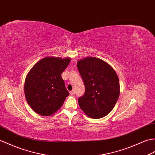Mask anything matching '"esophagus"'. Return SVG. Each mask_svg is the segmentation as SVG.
<instances>
[{
	"mask_svg": "<svg viewBox=\"0 0 155 155\" xmlns=\"http://www.w3.org/2000/svg\"><path fill=\"white\" fill-rule=\"evenodd\" d=\"M70 94L72 95V96L74 95V91H70Z\"/></svg>",
	"mask_w": 155,
	"mask_h": 155,
	"instance_id": "esophagus-1",
	"label": "esophagus"
}]
</instances>
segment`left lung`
Returning <instances> with one entry per match:
<instances>
[{
	"label": "left lung",
	"instance_id": "1",
	"mask_svg": "<svg viewBox=\"0 0 155 155\" xmlns=\"http://www.w3.org/2000/svg\"><path fill=\"white\" fill-rule=\"evenodd\" d=\"M77 67L85 86L84 94L78 99L81 109L92 119L107 116L120 93L116 71L106 61L94 57L78 60Z\"/></svg>",
	"mask_w": 155,
	"mask_h": 155
}]
</instances>
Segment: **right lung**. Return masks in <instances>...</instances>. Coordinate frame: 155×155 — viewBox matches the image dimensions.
Here are the masks:
<instances>
[{"mask_svg": "<svg viewBox=\"0 0 155 155\" xmlns=\"http://www.w3.org/2000/svg\"><path fill=\"white\" fill-rule=\"evenodd\" d=\"M70 57L48 56L39 60L28 73L24 82L26 101L35 113L50 116L59 110L69 96L61 74Z\"/></svg>", "mask_w": 155, "mask_h": 155, "instance_id": "right-lung-1", "label": "right lung"}]
</instances>
